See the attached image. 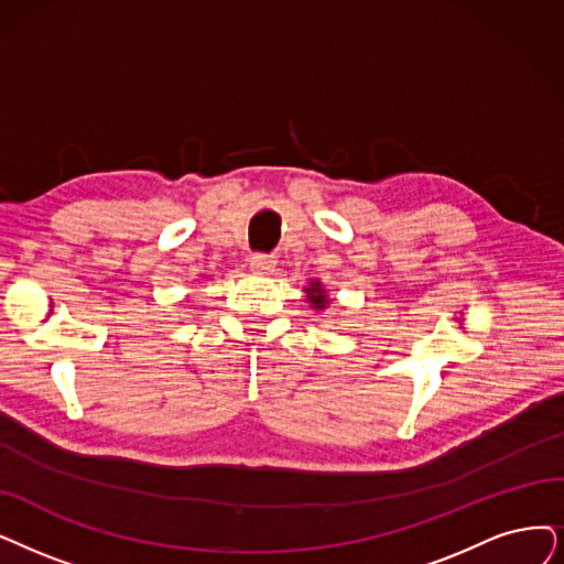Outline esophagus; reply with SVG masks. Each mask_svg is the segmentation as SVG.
<instances>
[{"mask_svg": "<svg viewBox=\"0 0 564 564\" xmlns=\"http://www.w3.org/2000/svg\"><path fill=\"white\" fill-rule=\"evenodd\" d=\"M275 265H278V261H275L273 254L257 252V254L250 257V268L254 270V273H259V275H270L275 270Z\"/></svg>", "mask_w": 564, "mask_h": 564, "instance_id": "esophagus-1", "label": "esophagus"}]
</instances>
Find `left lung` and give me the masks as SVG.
Segmentation results:
<instances>
[{"mask_svg": "<svg viewBox=\"0 0 564 564\" xmlns=\"http://www.w3.org/2000/svg\"><path fill=\"white\" fill-rule=\"evenodd\" d=\"M307 294H310V303H312V307H317V310H322L324 305H326V296H324V291H322V286H319V282L314 284L312 282V286L307 289Z\"/></svg>", "mask_w": 564, "mask_h": 564, "instance_id": "1", "label": "left lung"}]
</instances>
